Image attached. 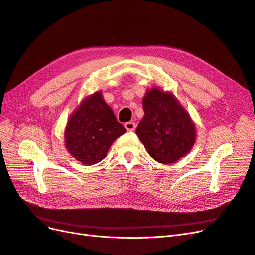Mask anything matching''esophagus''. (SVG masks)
<instances>
[{
	"mask_svg": "<svg viewBox=\"0 0 255 255\" xmlns=\"http://www.w3.org/2000/svg\"><path fill=\"white\" fill-rule=\"evenodd\" d=\"M125 127H126L127 130L132 132V130H135V128H136V123L134 121H128V122L125 123Z\"/></svg>",
	"mask_w": 255,
	"mask_h": 255,
	"instance_id": "1",
	"label": "esophagus"
}]
</instances>
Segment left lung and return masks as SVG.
<instances>
[{"mask_svg": "<svg viewBox=\"0 0 255 255\" xmlns=\"http://www.w3.org/2000/svg\"><path fill=\"white\" fill-rule=\"evenodd\" d=\"M142 106L136 134L150 156L170 165L187 155L196 143V125L172 92L153 86L145 91Z\"/></svg>", "mask_w": 255, "mask_h": 255, "instance_id": "obj_1", "label": "left lung"}]
</instances>
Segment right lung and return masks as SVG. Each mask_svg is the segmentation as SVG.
<instances>
[{
  "instance_id": "add662e5",
  "label": "right lung",
  "mask_w": 255,
  "mask_h": 255,
  "mask_svg": "<svg viewBox=\"0 0 255 255\" xmlns=\"http://www.w3.org/2000/svg\"><path fill=\"white\" fill-rule=\"evenodd\" d=\"M126 132L98 90L85 97L69 117L65 145L72 157L91 166L105 158L113 142Z\"/></svg>"
}]
</instances>
